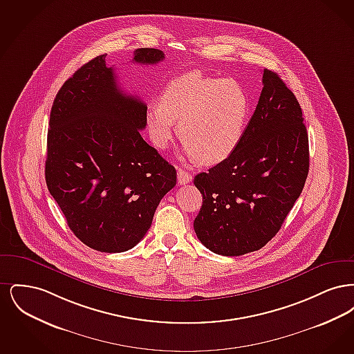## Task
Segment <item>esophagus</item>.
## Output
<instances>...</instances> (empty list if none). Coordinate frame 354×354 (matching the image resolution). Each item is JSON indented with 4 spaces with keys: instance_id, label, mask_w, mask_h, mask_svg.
Masks as SVG:
<instances>
[{
    "instance_id": "34e87169",
    "label": "esophagus",
    "mask_w": 354,
    "mask_h": 354,
    "mask_svg": "<svg viewBox=\"0 0 354 354\" xmlns=\"http://www.w3.org/2000/svg\"><path fill=\"white\" fill-rule=\"evenodd\" d=\"M192 180V175L183 169H178V183L179 185H187Z\"/></svg>"
}]
</instances>
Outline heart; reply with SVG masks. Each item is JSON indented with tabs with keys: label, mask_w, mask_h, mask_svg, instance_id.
I'll use <instances>...</instances> for the list:
<instances>
[{
	"label": "heart",
	"mask_w": 354,
	"mask_h": 354,
	"mask_svg": "<svg viewBox=\"0 0 354 354\" xmlns=\"http://www.w3.org/2000/svg\"><path fill=\"white\" fill-rule=\"evenodd\" d=\"M248 114L250 98L239 82L189 71L166 86L160 102L147 106L145 120L156 149L169 147L178 122L185 153L202 165H218L240 145Z\"/></svg>",
	"instance_id": "1"
}]
</instances>
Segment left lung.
Instances as JSON below:
<instances>
[{
    "mask_svg": "<svg viewBox=\"0 0 354 354\" xmlns=\"http://www.w3.org/2000/svg\"><path fill=\"white\" fill-rule=\"evenodd\" d=\"M259 103L235 152L195 176L203 204L194 230L223 256L263 248L279 232L303 191L309 143L295 94L273 71H263Z\"/></svg>",
    "mask_w": 354,
    "mask_h": 354,
    "instance_id": "left-lung-1",
    "label": "left lung"
}]
</instances>
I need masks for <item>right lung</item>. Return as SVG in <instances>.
<instances>
[{"mask_svg": "<svg viewBox=\"0 0 354 354\" xmlns=\"http://www.w3.org/2000/svg\"><path fill=\"white\" fill-rule=\"evenodd\" d=\"M104 58L84 64L57 93L45 179L73 234L95 251L117 253L145 237L176 169L142 138L147 106L123 93ZM163 59L151 48L133 58L142 65Z\"/></svg>", "mask_w": 354, "mask_h": 354, "instance_id": "right-lung-1", "label": "right lung"}]
</instances>
